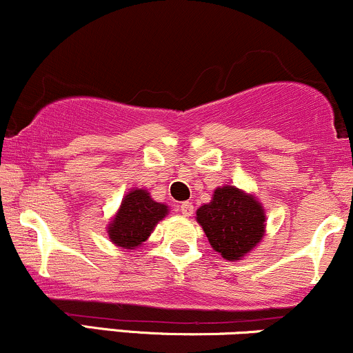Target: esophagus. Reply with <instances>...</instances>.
I'll list each match as a JSON object with an SVG mask.
<instances>
[{
  "mask_svg": "<svg viewBox=\"0 0 353 353\" xmlns=\"http://www.w3.org/2000/svg\"><path fill=\"white\" fill-rule=\"evenodd\" d=\"M179 210H181L182 216L189 217V216H192V212H194V205L190 204V202H182V204L179 205Z\"/></svg>",
  "mask_w": 353,
  "mask_h": 353,
  "instance_id": "34e87169",
  "label": "esophagus"
}]
</instances>
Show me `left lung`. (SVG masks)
Returning <instances> with one entry per match:
<instances>
[{
	"label": "left lung",
	"mask_w": 353,
	"mask_h": 353,
	"mask_svg": "<svg viewBox=\"0 0 353 353\" xmlns=\"http://www.w3.org/2000/svg\"><path fill=\"white\" fill-rule=\"evenodd\" d=\"M196 219L212 249L228 261H241L262 241L265 232V214L261 202L234 185L214 190L212 201L197 209Z\"/></svg>",
	"instance_id": "8db88e82"
}]
</instances>
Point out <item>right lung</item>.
I'll return each mask as SVG.
<instances>
[{"label": "right lung", "mask_w": 353, "mask_h": 353, "mask_svg": "<svg viewBox=\"0 0 353 353\" xmlns=\"http://www.w3.org/2000/svg\"><path fill=\"white\" fill-rule=\"evenodd\" d=\"M165 204L156 202L148 190L132 189L124 196L121 208L108 225V236L112 244L124 249H136L148 241L157 222L168 216Z\"/></svg>", "instance_id": "1"}]
</instances>
